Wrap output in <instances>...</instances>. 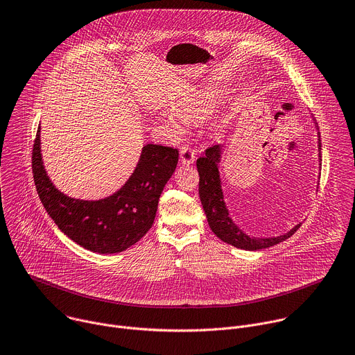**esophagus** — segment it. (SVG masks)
Wrapping results in <instances>:
<instances>
[{
	"mask_svg": "<svg viewBox=\"0 0 355 355\" xmlns=\"http://www.w3.org/2000/svg\"><path fill=\"white\" fill-rule=\"evenodd\" d=\"M196 159L194 151L190 147H182L180 148V162L183 165H191Z\"/></svg>",
	"mask_w": 355,
	"mask_h": 355,
	"instance_id": "1",
	"label": "esophagus"
}]
</instances>
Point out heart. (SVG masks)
I'll return each instance as SVG.
<instances>
[{
  "label": "heart",
  "instance_id": "b5f03b06",
  "mask_svg": "<svg viewBox=\"0 0 355 355\" xmlns=\"http://www.w3.org/2000/svg\"><path fill=\"white\" fill-rule=\"evenodd\" d=\"M225 95L220 84H209L193 89L176 102V110H165L162 114L165 125L175 134L184 132L187 123H196L216 112Z\"/></svg>",
  "mask_w": 355,
  "mask_h": 355
}]
</instances>
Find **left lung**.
<instances>
[{
	"instance_id": "obj_1",
	"label": "left lung",
	"mask_w": 355,
	"mask_h": 355,
	"mask_svg": "<svg viewBox=\"0 0 355 355\" xmlns=\"http://www.w3.org/2000/svg\"><path fill=\"white\" fill-rule=\"evenodd\" d=\"M320 147H322L320 134L318 131L319 161H320V150H322ZM223 153H224L223 146H214L208 148L205 154L197 159V171L200 175L198 194H200L201 205L205 212V217L211 231L214 232L221 241L243 250L267 249L293 236L298 231L301 224H297L293 230H290L286 234L278 235V236H267V238L250 236L235 224V221L230 216V209L224 200L223 182L220 175V164L223 161Z\"/></svg>"
}]
</instances>
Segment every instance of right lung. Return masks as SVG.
<instances>
[{"mask_svg":"<svg viewBox=\"0 0 355 355\" xmlns=\"http://www.w3.org/2000/svg\"><path fill=\"white\" fill-rule=\"evenodd\" d=\"M178 159L179 153L172 147L146 144L134 172L117 191L99 200L73 198L61 193L46 172L39 125L32 169L40 201L58 230L87 250L112 254L132 246L150 231Z\"/></svg>","mask_w":355,"mask_h":355,"instance_id":"1","label":"right lung"}]
</instances>
